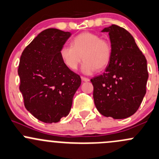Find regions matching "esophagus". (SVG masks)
Returning a JSON list of instances; mask_svg holds the SVG:
<instances>
[{"label": "esophagus", "mask_w": 159, "mask_h": 159, "mask_svg": "<svg viewBox=\"0 0 159 159\" xmlns=\"http://www.w3.org/2000/svg\"><path fill=\"white\" fill-rule=\"evenodd\" d=\"M81 80L83 82H89V79H88V78H86V77H83V76H82Z\"/></svg>", "instance_id": "34e87169"}]
</instances>
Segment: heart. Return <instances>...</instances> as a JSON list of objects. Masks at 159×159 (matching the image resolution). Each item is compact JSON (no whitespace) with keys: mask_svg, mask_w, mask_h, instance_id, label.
Listing matches in <instances>:
<instances>
[{"mask_svg":"<svg viewBox=\"0 0 159 159\" xmlns=\"http://www.w3.org/2000/svg\"><path fill=\"white\" fill-rule=\"evenodd\" d=\"M72 45H65L60 49V57L69 69L76 70L82 60V72L89 75L106 68L111 57V43L98 34L83 32L72 41Z\"/></svg>","mask_w":159,"mask_h":159,"instance_id":"b5f03b06","label":"heart"}]
</instances>
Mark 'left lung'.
I'll list each match as a JSON object with an SVG mask.
<instances>
[{
    "label": "left lung",
    "mask_w": 159,
    "mask_h": 159,
    "mask_svg": "<svg viewBox=\"0 0 159 159\" xmlns=\"http://www.w3.org/2000/svg\"><path fill=\"white\" fill-rule=\"evenodd\" d=\"M111 44V57L105 72L91 79L93 100L105 117L124 119L139 108L148 79L147 60L133 36L115 25L105 28Z\"/></svg>",
    "instance_id": "1"
}]
</instances>
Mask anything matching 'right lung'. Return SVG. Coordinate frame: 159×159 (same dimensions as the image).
I'll return each mask as SVG.
<instances>
[{"label": "right lung", "mask_w": 159, "mask_h": 159, "mask_svg": "<svg viewBox=\"0 0 159 159\" xmlns=\"http://www.w3.org/2000/svg\"><path fill=\"white\" fill-rule=\"evenodd\" d=\"M71 34L56 28L44 30L21 56L18 73L25 107L44 123H56L68 115L81 84L80 76L64 64L59 54Z\"/></svg>", "instance_id": "add662e5"}]
</instances>
